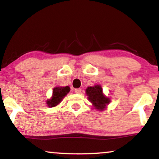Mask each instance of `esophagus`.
Wrapping results in <instances>:
<instances>
[{
	"label": "esophagus",
	"instance_id": "obj_1",
	"mask_svg": "<svg viewBox=\"0 0 159 159\" xmlns=\"http://www.w3.org/2000/svg\"><path fill=\"white\" fill-rule=\"evenodd\" d=\"M75 92L76 93H81V92H82V89H80V88H77V89H75Z\"/></svg>",
	"mask_w": 159,
	"mask_h": 159
}]
</instances>
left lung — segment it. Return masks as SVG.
Instances as JSON below:
<instances>
[{"label":"left lung","mask_w":159,"mask_h":159,"mask_svg":"<svg viewBox=\"0 0 159 159\" xmlns=\"http://www.w3.org/2000/svg\"><path fill=\"white\" fill-rule=\"evenodd\" d=\"M86 93L88 96L89 101L98 110H104L106 106L109 103V98L103 94V90L100 85L89 87L86 89Z\"/></svg>","instance_id":"8db88e82"}]
</instances>
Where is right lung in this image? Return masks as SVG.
<instances>
[{
	"instance_id": "right-lung-1",
	"label": "right lung",
	"mask_w": 159,
	"mask_h": 159,
	"mask_svg": "<svg viewBox=\"0 0 159 159\" xmlns=\"http://www.w3.org/2000/svg\"><path fill=\"white\" fill-rule=\"evenodd\" d=\"M70 88L69 87H57L53 89V95L52 98L48 101H47V104L49 107H54L57 106L60 102L62 101V99L66 95L67 93L69 92Z\"/></svg>"
}]
</instances>
